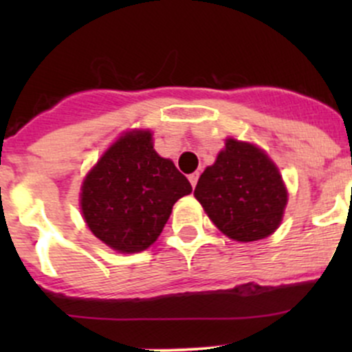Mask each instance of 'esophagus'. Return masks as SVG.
I'll use <instances>...</instances> for the list:
<instances>
[{
	"label": "esophagus",
	"mask_w": 352,
	"mask_h": 352,
	"mask_svg": "<svg viewBox=\"0 0 352 352\" xmlns=\"http://www.w3.org/2000/svg\"><path fill=\"white\" fill-rule=\"evenodd\" d=\"M189 180H190V184H192V187H196V186H197V180H199V172L190 173Z\"/></svg>",
	"instance_id": "1"
}]
</instances>
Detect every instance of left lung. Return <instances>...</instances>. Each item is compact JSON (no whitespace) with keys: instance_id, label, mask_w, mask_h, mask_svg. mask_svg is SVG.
<instances>
[{"instance_id":"obj_1","label":"left lung","mask_w":352,"mask_h":352,"mask_svg":"<svg viewBox=\"0 0 352 352\" xmlns=\"http://www.w3.org/2000/svg\"><path fill=\"white\" fill-rule=\"evenodd\" d=\"M211 221L236 242H255L281 225L287 192L279 170L250 143L226 140L194 190Z\"/></svg>"}]
</instances>
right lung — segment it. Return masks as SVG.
Returning <instances> with one entry per match:
<instances>
[{
  "label": "right lung",
  "instance_id": "1",
  "mask_svg": "<svg viewBox=\"0 0 352 352\" xmlns=\"http://www.w3.org/2000/svg\"><path fill=\"white\" fill-rule=\"evenodd\" d=\"M190 192L186 175L153 150L150 131H133L120 136L87 175L81 211L97 239L134 254L158 239L173 204Z\"/></svg>",
  "mask_w": 352,
  "mask_h": 352
}]
</instances>
